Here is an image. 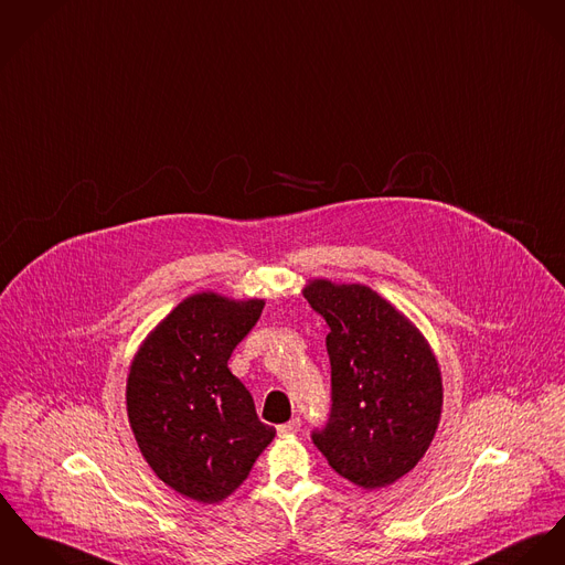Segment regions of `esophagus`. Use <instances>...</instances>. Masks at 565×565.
<instances>
[{"instance_id":"esophagus-1","label":"esophagus","mask_w":565,"mask_h":565,"mask_svg":"<svg viewBox=\"0 0 565 565\" xmlns=\"http://www.w3.org/2000/svg\"><path fill=\"white\" fill-rule=\"evenodd\" d=\"M300 425H302V423H300V418L296 416V418H291V420L278 425L276 429H278L280 436H291V434H298V431H300Z\"/></svg>"}]
</instances>
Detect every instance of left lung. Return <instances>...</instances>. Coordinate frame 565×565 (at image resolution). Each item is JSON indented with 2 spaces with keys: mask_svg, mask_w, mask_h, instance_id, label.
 I'll list each match as a JSON object with an SVG mask.
<instances>
[{
  "mask_svg": "<svg viewBox=\"0 0 565 565\" xmlns=\"http://www.w3.org/2000/svg\"><path fill=\"white\" fill-rule=\"evenodd\" d=\"M305 298L330 328L332 369V408L312 443L348 481L364 490L391 486L438 429V360L411 319L364 285L310 280Z\"/></svg>",
  "mask_w": 565,
  "mask_h": 565,
  "instance_id": "obj_1",
  "label": "left lung"
}]
</instances>
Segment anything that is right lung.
Wrapping results in <instances>:
<instances>
[{
    "mask_svg": "<svg viewBox=\"0 0 565 565\" xmlns=\"http://www.w3.org/2000/svg\"><path fill=\"white\" fill-rule=\"evenodd\" d=\"M263 307L196 294L154 328L129 369L127 414L145 460L166 486L199 503L235 492L276 436L228 369Z\"/></svg>",
    "mask_w": 565,
    "mask_h": 565,
    "instance_id": "obj_1",
    "label": "right lung"
}]
</instances>
